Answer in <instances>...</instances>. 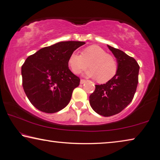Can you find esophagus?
Wrapping results in <instances>:
<instances>
[{
	"mask_svg": "<svg viewBox=\"0 0 160 160\" xmlns=\"http://www.w3.org/2000/svg\"><path fill=\"white\" fill-rule=\"evenodd\" d=\"M86 82H87V81L85 80H84V79H81L80 80V84H82H82H84V83H85Z\"/></svg>",
	"mask_w": 160,
	"mask_h": 160,
	"instance_id": "obj_1",
	"label": "esophagus"
}]
</instances>
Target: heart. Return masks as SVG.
<instances>
[{"instance_id": "obj_1", "label": "heart", "mask_w": 160, "mask_h": 160, "mask_svg": "<svg viewBox=\"0 0 160 160\" xmlns=\"http://www.w3.org/2000/svg\"><path fill=\"white\" fill-rule=\"evenodd\" d=\"M88 63L91 69L87 71L86 75L97 78L100 83L108 82L117 73V60L98 45L85 48L82 54L77 52H72L68 59V66L75 74H79L85 70L88 67Z\"/></svg>"}]
</instances>
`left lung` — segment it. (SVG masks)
Masks as SVG:
<instances>
[{
	"label": "left lung",
	"instance_id": "1",
	"mask_svg": "<svg viewBox=\"0 0 160 160\" xmlns=\"http://www.w3.org/2000/svg\"><path fill=\"white\" fill-rule=\"evenodd\" d=\"M118 65L117 73L103 85H96L89 96V103L94 111L104 117L120 112L132 102L138 82L139 66L133 57L120 50L108 45Z\"/></svg>",
	"mask_w": 160,
	"mask_h": 160
}]
</instances>
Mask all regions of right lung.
I'll list each match as a JSON object with an SVG mask.
<instances>
[{
    "label": "right lung",
    "instance_id": "right-lung-1",
    "mask_svg": "<svg viewBox=\"0 0 160 160\" xmlns=\"http://www.w3.org/2000/svg\"><path fill=\"white\" fill-rule=\"evenodd\" d=\"M85 44L80 41L59 42L30 55L22 66V85L34 107L54 113L70 102L80 79L68 68L70 54Z\"/></svg>",
    "mask_w": 160,
    "mask_h": 160
}]
</instances>
